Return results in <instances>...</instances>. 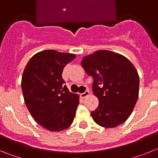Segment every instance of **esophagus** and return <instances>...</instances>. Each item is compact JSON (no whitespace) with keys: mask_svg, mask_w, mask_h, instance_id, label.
I'll use <instances>...</instances> for the list:
<instances>
[{"mask_svg":"<svg viewBox=\"0 0 158 158\" xmlns=\"http://www.w3.org/2000/svg\"><path fill=\"white\" fill-rule=\"evenodd\" d=\"M88 96H89V90H86L85 93H81V96L82 98H85V97H87Z\"/></svg>","mask_w":158,"mask_h":158,"instance_id":"esophagus-1","label":"esophagus"}]
</instances>
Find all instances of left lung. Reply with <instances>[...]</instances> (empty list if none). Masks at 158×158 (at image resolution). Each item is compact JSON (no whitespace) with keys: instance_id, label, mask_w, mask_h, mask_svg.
<instances>
[{"instance_id":"obj_1","label":"left lung","mask_w":158,"mask_h":158,"mask_svg":"<svg viewBox=\"0 0 158 158\" xmlns=\"http://www.w3.org/2000/svg\"><path fill=\"white\" fill-rule=\"evenodd\" d=\"M81 65L93 77V92L99 100L91 112L95 123L112 128L125 122L139 97V77L133 64L117 53L98 51L85 57Z\"/></svg>"}]
</instances>
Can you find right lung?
<instances>
[{
    "mask_svg": "<svg viewBox=\"0 0 158 158\" xmlns=\"http://www.w3.org/2000/svg\"><path fill=\"white\" fill-rule=\"evenodd\" d=\"M75 54L54 50L39 52L23 71L21 87L31 115L43 128L61 131L72 124L79 104L77 94L69 92L62 74Z\"/></svg>",
    "mask_w": 158,
    "mask_h": 158,
    "instance_id": "1",
    "label": "right lung"
}]
</instances>
